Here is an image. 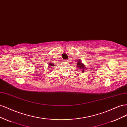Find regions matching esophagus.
<instances>
[{
  "instance_id": "esophagus-1",
  "label": "esophagus",
  "mask_w": 127,
  "mask_h": 127,
  "mask_svg": "<svg viewBox=\"0 0 127 127\" xmlns=\"http://www.w3.org/2000/svg\"><path fill=\"white\" fill-rule=\"evenodd\" d=\"M68 61H69L68 60H64L65 62H68Z\"/></svg>"
}]
</instances>
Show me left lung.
<instances>
[{
    "instance_id": "obj_1",
    "label": "left lung",
    "mask_w": 127,
    "mask_h": 127,
    "mask_svg": "<svg viewBox=\"0 0 127 127\" xmlns=\"http://www.w3.org/2000/svg\"><path fill=\"white\" fill-rule=\"evenodd\" d=\"M77 67L79 69V70H81L82 72H83L84 71V69H86V67H85V65H84L82 62V61L80 60H79L77 61Z\"/></svg>"
}]
</instances>
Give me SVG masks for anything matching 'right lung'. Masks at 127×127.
Wrapping results in <instances>:
<instances>
[{
  "instance_id": "1",
  "label": "right lung",
  "mask_w": 127,
  "mask_h": 127,
  "mask_svg": "<svg viewBox=\"0 0 127 127\" xmlns=\"http://www.w3.org/2000/svg\"><path fill=\"white\" fill-rule=\"evenodd\" d=\"M50 64H49V66H50L51 67H53V66H54V65H55V64H53V63H49Z\"/></svg>"
}]
</instances>
